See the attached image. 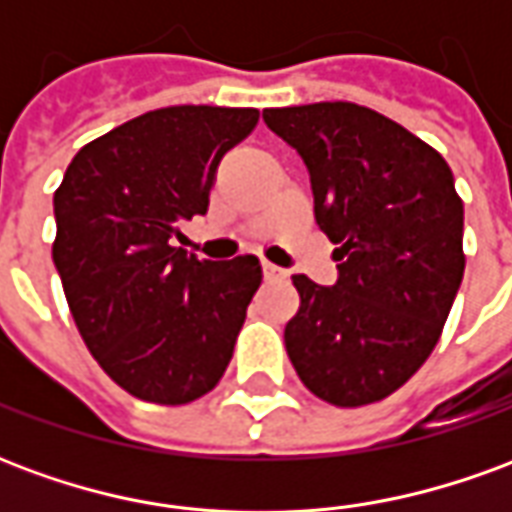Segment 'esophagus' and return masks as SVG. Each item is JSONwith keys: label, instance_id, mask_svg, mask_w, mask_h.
<instances>
[{"label": "esophagus", "instance_id": "obj_1", "mask_svg": "<svg viewBox=\"0 0 512 512\" xmlns=\"http://www.w3.org/2000/svg\"><path fill=\"white\" fill-rule=\"evenodd\" d=\"M263 277H266V279H285V277H288V274H285V271H282V268H279V266L263 263Z\"/></svg>", "mask_w": 512, "mask_h": 512}]
</instances>
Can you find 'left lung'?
Here are the masks:
<instances>
[{"label": "left lung", "instance_id": "1", "mask_svg": "<svg viewBox=\"0 0 512 512\" xmlns=\"http://www.w3.org/2000/svg\"><path fill=\"white\" fill-rule=\"evenodd\" d=\"M304 158L337 282L296 274L285 326L296 373L340 408L384 400L425 365L461 288L463 202L452 169L395 120L348 101L266 109Z\"/></svg>", "mask_w": 512, "mask_h": 512}]
</instances>
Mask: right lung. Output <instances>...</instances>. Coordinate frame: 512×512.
Here are the masks:
<instances>
[{
	"label": "right lung",
	"mask_w": 512,
	"mask_h": 512,
	"mask_svg": "<svg viewBox=\"0 0 512 512\" xmlns=\"http://www.w3.org/2000/svg\"><path fill=\"white\" fill-rule=\"evenodd\" d=\"M257 109L167 106L84 145L54 191V266L76 329L128 395L183 406L233 359L260 260H200L172 246L208 211L224 153Z\"/></svg>",
	"instance_id": "obj_1"
}]
</instances>
